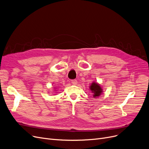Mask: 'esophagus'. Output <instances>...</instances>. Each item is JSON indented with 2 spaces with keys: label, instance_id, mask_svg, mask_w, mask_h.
<instances>
[{
  "label": "esophagus",
  "instance_id": "esophagus-1",
  "mask_svg": "<svg viewBox=\"0 0 149 149\" xmlns=\"http://www.w3.org/2000/svg\"><path fill=\"white\" fill-rule=\"evenodd\" d=\"M71 83L75 85L77 84V80H71Z\"/></svg>",
  "mask_w": 149,
  "mask_h": 149
}]
</instances>
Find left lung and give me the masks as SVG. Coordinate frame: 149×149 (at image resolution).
I'll list each match as a JSON object with an SVG mask.
<instances>
[{"label":"left lung","instance_id":"1","mask_svg":"<svg viewBox=\"0 0 149 149\" xmlns=\"http://www.w3.org/2000/svg\"><path fill=\"white\" fill-rule=\"evenodd\" d=\"M90 90L93 93L94 98L99 97L103 93V89L99 84L95 82H93L89 86Z\"/></svg>","mask_w":149,"mask_h":149}]
</instances>
